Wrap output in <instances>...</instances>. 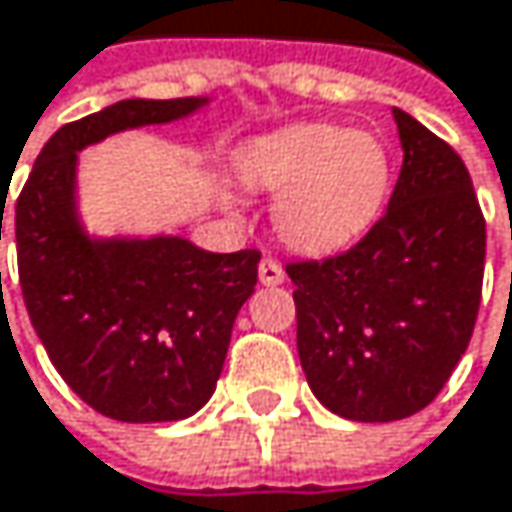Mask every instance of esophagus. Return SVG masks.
<instances>
[{"label":"esophagus","mask_w":512,"mask_h":512,"mask_svg":"<svg viewBox=\"0 0 512 512\" xmlns=\"http://www.w3.org/2000/svg\"><path fill=\"white\" fill-rule=\"evenodd\" d=\"M257 275H260V284H266V287L284 284V269H281V263L272 260V257H263V260H260Z\"/></svg>","instance_id":"obj_1"}]
</instances>
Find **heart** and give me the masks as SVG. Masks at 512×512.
I'll return each instance as SVG.
<instances>
[{
  "label": "heart",
  "mask_w": 512,
  "mask_h": 512,
  "mask_svg": "<svg viewBox=\"0 0 512 512\" xmlns=\"http://www.w3.org/2000/svg\"><path fill=\"white\" fill-rule=\"evenodd\" d=\"M240 177L278 195L281 237L311 255L353 246L382 216L394 162L382 139L338 124H293L249 142Z\"/></svg>",
  "instance_id": "1"
}]
</instances>
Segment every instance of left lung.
<instances>
[{"mask_svg":"<svg viewBox=\"0 0 512 512\" xmlns=\"http://www.w3.org/2000/svg\"><path fill=\"white\" fill-rule=\"evenodd\" d=\"M403 168L385 216L350 252L287 263L296 347L314 397L385 424L436 400L465 353L483 287L486 222L460 154L394 109Z\"/></svg>","mask_w":512,"mask_h":512,"instance_id":"8db88e82","label":"left lung"}]
</instances>
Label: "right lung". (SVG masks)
Wrapping results in <instances>:
<instances>
[{"label":"right lung","instance_id":"obj_1","mask_svg":"<svg viewBox=\"0 0 512 512\" xmlns=\"http://www.w3.org/2000/svg\"><path fill=\"white\" fill-rule=\"evenodd\" d=\"M204 103L136 97L64 124L17 198L29 320L61 379L115 421H180L210 400L234 320L255 293L260 252L216 255L183 237H88L76 210V154L121 130L186 118Z\"/></svg>","mask_w":512,"mask_h":512}]
</instances>
